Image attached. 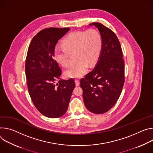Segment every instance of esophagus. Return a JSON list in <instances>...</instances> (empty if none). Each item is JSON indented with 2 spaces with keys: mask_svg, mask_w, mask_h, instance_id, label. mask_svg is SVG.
Returning a JSON list of instances; mask_svg holds the SVG:
<instances>
[{
  "mask_svg": "<svg viewBox=\"0 0 153 153\" xmlns=\"http://www.w3.org/2000/svg\"><path fill=\"white\" fill-rule=\"evenodd\" d=\"M75 84H76V86H79V80L76 79L75 80Z\"/></svg>",
  "mask_w": 153,
  "mask_h": 153,
  "instance_id": "34e87169",
  "label": "esophagus"
}]
</instances>
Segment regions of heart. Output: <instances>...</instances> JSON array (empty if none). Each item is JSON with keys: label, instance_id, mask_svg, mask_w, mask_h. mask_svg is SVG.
<instances>
[{"label": "heart", "instance_id": "b5f03b06", "mask_svg": "<svg viewBox=\"0 0 153 153\" xmlns=\"http://www.w3.org/2000/svg\"><path fill=\"white\" fill-rule=\"evenodd\" d=\"M63 47L56 46L53 51L55 60L65 67L69 64L70 54L75 53L77 60L65 71V75L70 78H80L98 60L101 48L102 39L100 34L95 29L77 31L70 33L62 42Z\"/></svg>", "mask_w": 153, "mask_h": 153}]
</instances>
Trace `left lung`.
Wrapping results in <instances>:
<instances>
[{"mask_svg":"<svg viewBox=\"0 0 153 153\" xmlns=\"http://www.w3.org/2000/svg\"><path fill=\"white\" fill-rule=\"evenodd\" d=\"M102 39V48L94 69L80 80L84 103L92 113L109 111L119 98L125 82V62L120 43L114 31L93 22Z\"/></svg>","mask_w":153,"mask_h":153,"instance_id":"left-lung-1","label":"left lung"}]
</instances>
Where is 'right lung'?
Here are the masks:
<instances>
[{
	"label": "right lung",
	"mask_w": 153,
	"mask_h": 153,
	"mask_svg": "<svg viewBox=\"0 0 153 153\" xmlns=\"http://www.w3.org/2000/svg\"><path fill=\"white\" fill-rule=\"evenodd\" d=\"M70 28H48L32 39L25 61V75L30 96L36 109L48 118H58L67 112L75 87L72 79L61 80V69L53 51L58 40Z\"/></svg>",
	"instance_id": "add662e5"
}]
</instances>
